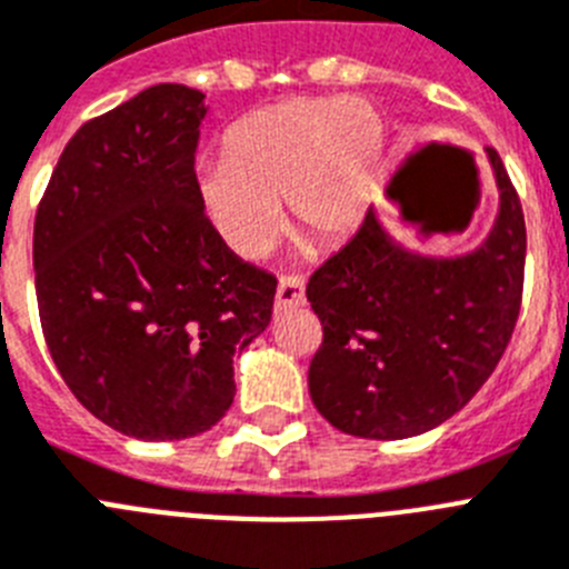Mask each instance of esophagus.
Listing matches in <instances>:
<instances>
[{"label": "esophagus", "mask_w": 569, "mask_h": 569, "mask_svg": "<svg viewBox=\"0 0 569 569\" xmlns=\"http://www.w3.org/2000/svg\"><path fill=\"white\" fill-rule=\"evenodd\" d=\"M306 303V286L303 278H283L274 291V309L286 312V309H295V306Z\"/></svg>", "instance_id": "esophagus-1"}]
</instances>
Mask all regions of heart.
<instances>
[{
    "label": "heart",
    "instance_id": "heart-1",
    "mask_svg": "<svg viewBox=\"0 0 569 569\" xmlns=\"http://www.w3.org/2000/svg\"><path fill=\"white\" fill-rule=\"evenodd\" d=\"M383 122L360 97H298L229 128L226 160L197 168L202 214L226 249L266 254L289 206L295 229L323 243L352 234L378 189Z\"/></svg>",
    "mask_w": 569,
    "mask_h": 569
}]
</instances>
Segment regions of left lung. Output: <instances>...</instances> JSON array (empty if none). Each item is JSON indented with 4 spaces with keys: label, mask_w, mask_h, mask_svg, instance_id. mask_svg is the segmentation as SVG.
<instances>
[{
    "label": "left lung",
    "mask_w": 569,
    "mask_h": 569,
    "mask_svg": "<svg viewBox=\"0 0 569 569\" xmlns=\"http://www.w3.org/2000/svg\"><path fill=\"white\" fill-rule=\"evenodd\" d=\"M487 162L498 214L476 249H409L369 209L358 234L306 286L323 326L309 395L340 432L375 441L429 432L467 407L498 367L521 309L527 231L492 148ZM472 180L476 168L461 160V189Z\"/></svg>",
    "instance_id": "8db88e82"
}]
</instances>
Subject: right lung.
I'll return each mask as SVG.
<instances>
[{"instance_id": "right-lung-1", "label": "right lung", "mask_w": 569, "mask_h": 569, "mask_svg": "<svg viewBox=\"0 0 569 569\" xmlns=\"http://www.w3.org/2000/svg\"><path fill=\"white\" fill-rule=\"evenodd\" d=\"M206 93L162 82L79 128L33 223L39 320L77 401L140 441H182L234 401V352L278 280L214 234L197 197Z\"/></svg>"}]
</instances>
